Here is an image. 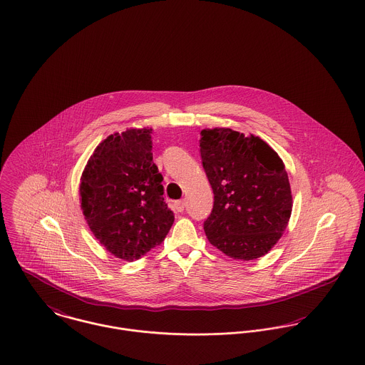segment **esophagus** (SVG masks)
Wrapping results in <instances>:
<instances>
[{
  "instance_id": "esophagus-1",
  "label": "esophagus",
  "mask_w": 365,
  "mask_h": 365,
  "mask_svg": "<svg viewBox=\"0 0 365 365\" xmlns=\"http://www.w3.org/2000/svg\"><path fill=\"white\" fill-rule=\"evenodd\" d=\"M173 205H175V210L178 212H182L185 210V207H186V201L185 200H179V201H175Z\"/></svg>"
}]
</instances>
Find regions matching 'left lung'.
<instances>
[{"mask_svg": "<svg viewBox=\"0 0 365 365\" xmlns=\"http://www.w3.org/2000/svg\"><path fill=\"white\" fill-rule=\"evenodd\" d=\"M202 168L214 192L204 221L212 246L249 261L269 252L292 214V190L279 155L257 136L229 128L201 130Z\"/></svg>", "mask_w": 365, "mask_h": 365, "instance_id": "left-lung-1", "label": "left lung"}]
</instances>
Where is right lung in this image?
Returning a JSON list of instances; mask_svg holds the SVG:
<instances>
[{"label":"right lung","mask_w":365,"mask_h":365,"mask_svg":"<svg viewBox=\"0 0 365 365\" xmlns=\"http://www.w3.org/2000/svg\"><path fill=\"white\" fill-rule=\"evenodd\" d=\"M151 129H128L101 141L81 178L84 218L118 258L139 259L160 246L173 224L163 175L153 161Z\"/></svg>","instance_id":"obj_1"}]
</instances>
